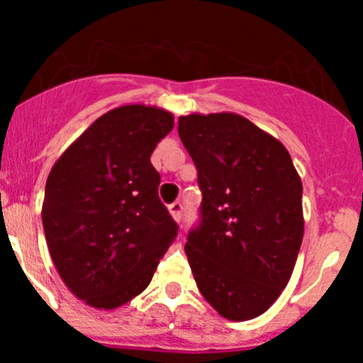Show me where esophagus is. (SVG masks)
I'll use <instances>...</instances> for the list:
<instances>
[{"instance_id": "1", "label": "esophagus", "mask_w": 363, "mask_h": 363, "mask_svg": "<svg viewBox=\"0 0 363 363\" xmlns=\"http://www.w3.org/2000/svg\"><path fill=\"white\" fill-rule=\"evenodd\" d=\"M168 211H170L172 218H174L175 221H177V223H181V219H182V203H181V202H175V203H172L170 207H168Z\"/></svg>"}]
</instances>
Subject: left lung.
Wrapping results in <instances>:
<instances>
[{
	"label": "left lung",
	"mask_w": 363,
	"mask_h": 363,
	"mask_svg": "<svg viewBox=\"0 0 363 363\" xmlns=\"http://www.w3.org/2000/svg\"><path fill=\"white\" fill-rule=\"evenodd\" d=\"M177 130L202 191L184 247L196 286L226 320H252L294 272L302 181L286 147L239 113L181 116Z\"/></svg>",
	"instance_id": "obj_1"
}]
</instances>
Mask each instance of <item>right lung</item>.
<instances>
[{"instance_id": "1", "label": "right lung", "mask_w": 363, "mask_h": 363, "mask_svg": "<svg viewBox=\"0 0 363 363\" xmlns=\"http://www.w3.org/2000/svg\"><path fill=\"white\" fill-rule=\"evenodd\" d=\"M174 128L163 108L124 105L98 117L54 163L43 232L77 298L116 309L151 283L177 223L158 196L151 155Z\"/></svg>"}]
</instances>
